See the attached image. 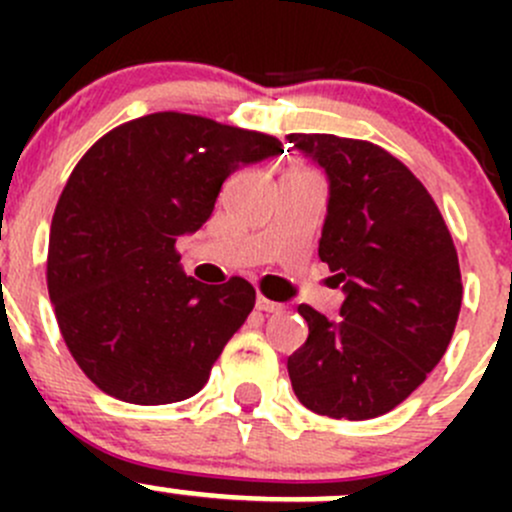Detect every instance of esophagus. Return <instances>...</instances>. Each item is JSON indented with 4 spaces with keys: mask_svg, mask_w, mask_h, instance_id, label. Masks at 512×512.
<instances>
[{
    "mask_svg": "<svg viewBox=\"0 0 512 512\" xmlns=\"http://www.w3.org/2000/svg\"><path fill=\"white\" fill-rule=\"evenodd\" d=\"M257 309H260V312H280L282 309V304H277V302H272V299H267V297H257Z\"/></svg>",
    "mask_w": 512,
    "mask_h": 512,
    "instance_id": "esophagus-1",
    "label": "esophagus"
}]
</instances>
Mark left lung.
<instances>
[{"mask_svg":"<svg viewBox=\"0 0 512 512\" xmlns=\"http://www.w3.org/2000/svg\"><path fill=\"white\" fill-rule=\"evenodd\" d=\"M327 170L319 257L344 285L342 319L299 304L309 337L287 359L314 414L364 421L396 409L451 344L461 312L458 252L421 180L381 146L332 133H289Z\"/></svg>","mask_w":512,"mask_h":512,"instance_id":"obj_1","label":"left lung"}]
</instances>
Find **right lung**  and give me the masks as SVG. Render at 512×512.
I'll return each mask as SVG.
<instances>
[{
    "label": "right lung",
    "mask_w": 512,
    "mask_h": 512,
    "mask_svg": "<svg viewBox=\"0 0 512 512\" xmlns=\"http://www.w3.org/2000/svg\"><path fill=\"white\" fill-rule=\"evenodd\" d=\"M280 138L178 111L101 136L56 203L46 287L61 337L113 399L158 406L198 394L255 307L242 277H185L175 242L210 218L225 178Z\"/></svg>",
    "instance_id": "add662e5"
}]
</instances>
